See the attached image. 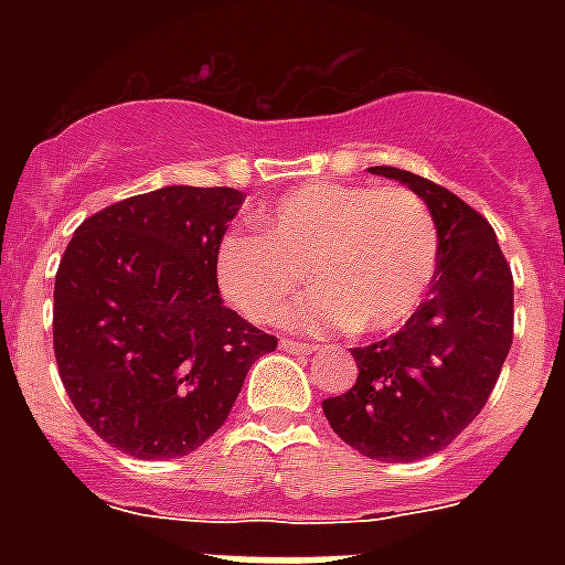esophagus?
Wrapping results in <instances>:
<instances>
[{
	"mask_svg": "<svg viewBox=\"0 0 565 565\" xmlns=\"http://www.w3.org/2000/svg\"><path fill=\"white\" fill-rule=\"evenodd\" d=\"M281 352H287V354H317L319 345L296 343V340H281Z\"/></svg>",
	"mask_w": 565,
	"mask_h": 565,
	"instance_id": "34e87169",
	"label": "esophagus"
}]
</instances>
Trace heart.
Instances as JSON below:
<instances>
[{"label":"heart","instance_id":"b5f03b06","mask_svg":"<svg viewBox=\"0 0 565 565\" xmlns=\"http://www.w3.org/2000/svg\"><path fill=\"white\" fill-rule=\"evenodd\" d=\"M437 257V222L416 193L313 181L273 204L260 237H222L216 284L243 317L269 322L308 273L317 287L292 301L284 326L390 334L425 301Z\"/></svg>","mask_w":565,"mask_h":565}]
</instances>
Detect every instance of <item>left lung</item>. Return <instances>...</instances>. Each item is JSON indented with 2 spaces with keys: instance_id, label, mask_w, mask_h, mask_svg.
<instances>
[{
  "instance_id": "left-lung-1",
  "label": "left lung",
  "mask_w": 565,
  "mask_h": 565,
  "mask_svg": "<svg viewBox=\"0 0 565 565\" xmlns=\"http://www.w3.org/2000/svg\"><path fill=\"white\" fill-rule=\"evenodd\" d=\"M437 222L430 290L398 334L352 349L358 381L322 402L328 425L370 460L411 463L443 451L481 413L513 343V275L481 213L434 181L395 167Z\"/></svg>"
}]
</instances>
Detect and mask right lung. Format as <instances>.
<instances>
[{
  "label": "right lung",
  "mask_w": 565,
  "mask_h": 565,
  "mask_svg": "<svg viewBox=\"0 0 565 565\" xmlns=\"http://www.w3.org/2000/svg\"><path fill=\"white\" fill-rule=\"evenodd\" d=\"M239 204L234 188L131 195L87 216L61 257L57 375L78 416L126 455L195 451L278 345L220 299L216 248Z\"/></svg>",
  "instance_id": "obj_1"
}]
</instances>
